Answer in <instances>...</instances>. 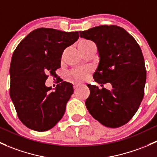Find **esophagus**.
Returning a JSON list of instances; mask_svg holds the SVG:
<instances>
[{
	"label": "esophagus",
	"instance_id": "esophagus-1",
	"mask_svg": "<svg viewBox=\"0 0 157 157\" xmlns=\"http://www.w3.org/2000/svg\"><path fill=\"white\" fill-rule=\"evenodd\" d=\"M80 85H81L80 84H78V83H75V84H74V85H73L74 89H75V90H76V89L78 88V87L79 86H80Z\"/></svg>",
	"mask_w": 157,
	"mask_h": 157
}]
</instances>
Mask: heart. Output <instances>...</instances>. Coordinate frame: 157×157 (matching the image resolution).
Here are the masks:
<instances>
[{
    "label": "heart",
    "mask_w": 157,
    "mask_h": 157,
    "mask_svg": "<svg viewBox=\"0 0 157 157\" xmlns=\"http://www.w3.org/2000/svg\"><path fill=\"white\" fill-rule=\"evenodd\" d=\"M90 43H91V42L88 41V40H83V41L80 42L78 43V49L79 51L82 52L84 48H86ZM90 70L88 68H78L75 69L72 72L71 75L74 79L77 81H84L85 79L87 78V77L88 76L89 74H90Z\"/></svg>",
    "instance_id": "obj_1"
}]
</instances>
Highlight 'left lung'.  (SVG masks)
Returning a JSON list of instances; mask_svg holds the SVG:
<instances>
[{
  "mask_svg": "<svg viewBox=\"0 0 157 157\" xmlns=\"http://www.w3.org/2000/svg\"><path fill=\"white\" fill-rule=\"evenodd\" d=\"M79 33L97 46L99 63L94 81L112 85L109 90L87 85L90 93L86 107L102 125L124 126L132 119L144 97L146 68L141 48L133 36L117 25H100Z\"/></svg>",
  "mask_w": 157,
  "mask_h": 157,
  "instance_id": "obj_1",
  "label": "left lung"
}]
</instances>
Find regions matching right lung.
Wrapping results in <instances>:
<instances>
[{"label": "right lung", "mask_w": 157, "mask_h": 157, "mask_svg": "<svg viewBox=\"0 0 157 157\" xmlns=\"http://www.w3.org/2000/svg\"><path fill=\"white\" fill-rule=\"evenodd\" d=\"M78 37V31L38 28L27 35L13 52L10 95L18 118L29 129L48 130L64 114L73 94L72 85L62 80L51 91L52 87H46L45 82L48 74L56 75L63 50Z\"/></svg>", "instance_id": "1"}]
</instances>
